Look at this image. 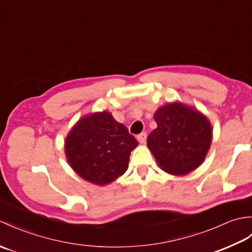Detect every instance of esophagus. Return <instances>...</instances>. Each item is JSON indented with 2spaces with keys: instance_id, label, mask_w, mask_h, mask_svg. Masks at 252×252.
Returning <instances> with one entry per match:
<instances>
[{
  "instance_id": "1",
  "label": "esophagus",
  "mask_w": 252,
  "mask_h": 252,
  "mask_svg": "<svg viewBox=\"0 0 252 252\" xmlns=\"http://www.w3.org/2000/svg\"><path fill=\"white\" fill-rule=\"evenodd\" d=\"M146 138H147V134L145 132H143V133H141L140 135H137V141L140 142L141 144H145Z\"/></svg>"
}]
</instances>
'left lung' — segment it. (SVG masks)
Wrapping results in <instances>:
<instances>
[{"instance_id": "8db88e82", "label": "left lung", "mask_w": 252, "mask_h": 252, "mask_svg": "<svg viewBox=\"0 0 252 252\" xmlns=\"http://www.w3.org/2000/svg\"><path fill=\"white\" fill-rule=\"evenodd\" d=\"M157 127L147 146L164 172L185 175L199 167L212 142V127L199 110L182 103H168L157 109Z\"/></svg>"}]
</instances>
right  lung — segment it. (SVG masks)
Instances as JSON below:
<instances>
[{
    "label": "right lung",
    "mask_w": 252,
    "mask_h": 252,
    "mask_svg": "<svg viewBox=\"0 0 252 252\" xmlns=\"http://www.w3.org/2000/svg\"><path fill=\"white\" fill-rule=\"evenodd\" d=\"M138 145L126 126L108 111L82 117L65 142L67 161L74 172L95 185L110 184L126 172Z\"/></svg>",
    "instance_id": "right-lung-1"
}]
</instances>
